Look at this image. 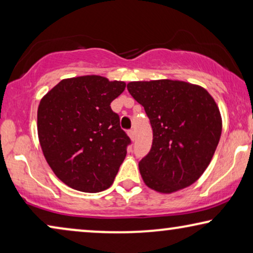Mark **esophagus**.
Masks as SVG:
<instances>
[{"label":"esophagus","instance_id":"esophagus-1","mask_svg":"<svg viewBox=\"0 0 253 253\" xmlns=\"http://www.w3.org/2000/svg\"><path fill=\"white\" fill-rule=\"evenodd\" d=\"M129 136H130V138H131V140L136 139V131H134L133 129H131V130L129 131Z\"/></svg>","mask_w":253,"mask_h":253}]
</instances>
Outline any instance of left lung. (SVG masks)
Here are the masks:
<instances>
[{"instance_id": "1", "label": "left lung", "mask_w": 253, "mask_h": 253, "mask_svg": "<svg viewBox=\"0 0 253 253\" xmlns=\"http://www.w3.org/2000/svg\"><path fill=\"white\" fill-rule=\"evenodd\" d=\"M126 87L153 130L151 151L139 161L145 184L162 193L191 185L209 167L222 131L214 99L198 85L170 79Z\"/></svg>"}]
</instances>
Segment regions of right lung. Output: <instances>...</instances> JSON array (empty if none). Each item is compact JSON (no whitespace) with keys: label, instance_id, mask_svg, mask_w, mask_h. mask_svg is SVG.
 Instances as JSON below:
<instances>
[{"label":"right lung","instance_id":"obj_1","mask_svg":"<svg viewBox=\"0 0 253 253\" xmlns=\"http://www.w3.org/2000/svg\"><path fill=\"white\" fill-rule=\"evenodd\" d=\"M124 88V82L82 76L63 79L41 99V148L55 175L70 188L100 192L113 184L131 144L110 108Z\"/></svg>","mask_w":253,"mask_h":253}]
</instances>
